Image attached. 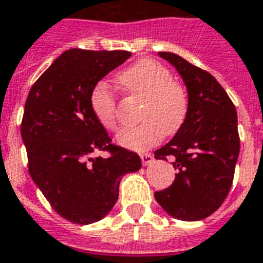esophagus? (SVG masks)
Here are the masks:
<instances>
[{"label": "esophagus", "instance_id": "1", "mask_svg": "<svg viewBox=\"0 0 263 263\" xmlns=\"http://www.w3.org/2000/svg\"><path fill=\"white\" fill-rule=\"evenodd\" d=\"M140 158H141V162L144 166H148V164L154 163V160H155L154 155H151V154H142Z\"/></svg>", "mask_w": 263, "mask_h": 263}]
</instances>
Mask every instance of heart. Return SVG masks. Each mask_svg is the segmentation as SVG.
<instances>
[{"instance_id": "obj_1", "label": "heart", "mask_w": 263, "mask_h": 263, "mask_svg": "<svg viewBox=\"0 0 263 263\" xmlns=\"http://www.w3.org/2000/svg\"><path fill=\"white\" fill-rule=\"evenodd\" d=\"M118 82L130 96L144 100L134 127H125L117 141L127 149L144 151L162 136H173L182 127L188 115V96L172 72L152 59H142L118 74ZM90 105L97 121L108 130L118 127V99L107 83H97Z\"/></svg>"}]
</instances>
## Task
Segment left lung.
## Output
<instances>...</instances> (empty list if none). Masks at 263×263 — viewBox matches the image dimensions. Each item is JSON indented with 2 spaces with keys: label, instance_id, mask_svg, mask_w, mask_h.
<instances>
[{
  "label": "left lung",
  "instance_id": "left-lung-1",
  "mask_svg": "<svg viewBox=\"0 0 263 263\" xmlns=\"http://www.w3.org/2000/svg\"><path fill=\"white\" fill-rule=\"evenodd\" d=\"M160 58L176 67L188 89V115L177 134L155 151V159L173 160L176 178L155 192L162 209L181 221L207 218L231 191L239 158L237 114L227 91L207 71L170 52Z\"/></svg>",
  "mask_w": 263,
  "mask_h": 263
}]
</instances>
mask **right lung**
Listing matches in <instances>:
<instances>
[{"mask_svg": "<svg viewBox=\"0 0 263 263\" xmlns=\"http://www.w3.org/2000/svg\"><path fill=\"white\" fill-rule=\"evenodd\" d=\"M130 56L126 50H66L36 79L24 104L28 173L52 209L72 223L105 217L122 177L141 167L136 152L112 144L90 105L97 82ZM100 150L109 158H93Z\"/></svg>", "mask_w": 263, "mask_h": 263, "instance_id": "1", "label": "right lung"}]
</instances>
